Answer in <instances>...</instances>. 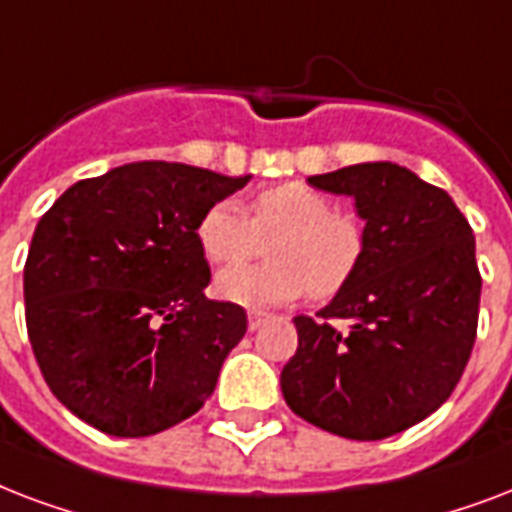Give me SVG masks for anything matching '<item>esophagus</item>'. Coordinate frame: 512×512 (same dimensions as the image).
I'll list each match as a JSON object with an SVG mask.
<instances>
[{
  "label": "esophagus",
  "instance_id": "esophagus-1",
  "mask_svg": "<svg viewBox=\"0 0 512 512\" xmlns=\"http://www.w3.org/2000/svg\"><path fill=\"white\" fill-rule=\"evenodd\" d=\"M264 320H267V312H259V310L248 312V328H251V331H256Z\"/></svg>",
  "mask_w": 512,
  "mask_h": 512
}]
</instances>
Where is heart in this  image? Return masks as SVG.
<instances>
[{"label": "heart", "mask_w": 512, "mask_h": 512, "mask_svg": "<svg viewBox=\"0 0 512 512\" xmlns=\"http://www.w3.org/2000/svg\"><path fill=\"white\" fill-rule=\"evenodd\" d=\"M267 237V264L229 267L216 277L221 299L248 310L288 304L304 291L312 299H334L366 256L358 216L334 211L326 194L299 181L253 194L248 216L232 200H219L197 221V243L211 264L251 259Z\"/></svg>", "instance_id": "heart-1"}]
</instances>
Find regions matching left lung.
<instances>
[{
	"mask_svg": "<svg viewBox=\"0 0 512 512\" xmlns=\"http://www.w3.org/2000/svg\"><path fill=\"white\" fill-rule=\"evenodd\" d=\"M355 197L366 221L358 275L318 318H293L299 350L280 374L285 403L350 441H382L430 417L475 344V237L449 194L395 162L307 178Z\"/></svg>",
	"mask_w": 512,
	"mask_h": 512,
	"instance_id": "1",
	"label": "left lung"
}]
</instances>
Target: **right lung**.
Returning <instances> with one entry per match:
<instances>
[{
  "label": "right lung",
  "mask_w": 512,
  "mask_h": 512,
  "mask_svg": "<svg viewBox=\"0 0 512 512\" xmlns=\"http://www.w3.org/2000/svg\"><path fill=\"white\" fill-rule=\"evenodd\" d=\"M248 181L130 162L69 186L39 219L26 328L47 387L82 422L144 438L200 411L248 318L205 296L197 221Z\"/></svg>",
  "instance_id": "add662e5"
}]
</instances>
